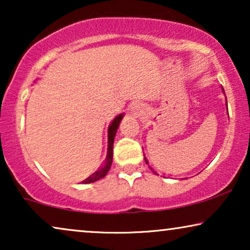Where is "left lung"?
<instances>
[{"label":"left lung","mask_w":250,"mask_h":250,"mask_svg":"<svg viewBox=\"0 0 250 250\" xmlns=\"http://www.w3.org/2000/svg\"><path fill=\"white\" fill-rule=\"evenodd\" d=\"M224 92V91H223ZM227 105H228V101H227ZM145 160H146V164H148V160H146V157H145ZM151 170H152V168H151ZM153 173H155V172H153Z\"/></svg>","instance_id":"1"}]
</instances>
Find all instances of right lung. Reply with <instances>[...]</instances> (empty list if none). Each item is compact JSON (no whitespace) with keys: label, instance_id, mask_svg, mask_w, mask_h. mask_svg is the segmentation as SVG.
Segmentation results:
<instances>
[{"label":"right lung","instance_id":"obj_1","mask_svg":"<svg viewBox=\"0 0 250 250\" xmlns=\"http://www.w3.org/2000/svg\"><path fill=\"white\" fill-rule=\"evenodd\" d=\"M123 117H124V114H119L118 116H116L115 119L111 122V124L109 125L108 127V152H107V158L104 160V164L97 170V172H94L92 175L88 176L86 180H84L83 183L85 184L93 183L95 181L104 179V177L107 175V173L109 172V169H110L111 164H112V155H114V151H112V149H114V140H115L116 133H117L119 123H121Z\"/></svg>","mask_w":250,"mask_h":250}]
</instances>
